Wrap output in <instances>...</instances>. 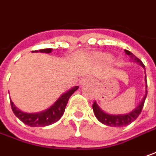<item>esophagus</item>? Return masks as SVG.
Listing matches in <instances>:
<instances>
[{"instance_id":"esophagus-1","label":"esophagus","mask_w":156,"mask_h":156,"mask_svg":"<svg viewBox=\"0 0 156 156\" xmlns=\"http://www.w3.org/2000/svg\"><path fill=\"white\" fill-rule=\"evenodd\" d=\"M90 82H91V79L90 77H85V78H82L80 81V85H86V84H89Z\"/></svg>"}]
</instances>
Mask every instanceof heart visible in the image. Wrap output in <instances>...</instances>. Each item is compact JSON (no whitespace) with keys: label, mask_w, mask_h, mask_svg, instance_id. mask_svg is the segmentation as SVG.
<instances>
[{"label":"heart","mask_w":156,"mask_h":156,"mask_svg":"<svg viewBox=\"0 0 156 156\" xmlns=\"http://www.w3.org/2000/svg\"><path fill=\"white\" fill-rule=\"evenodd\" d=\"M100 58H101V60H103L104 62H106V63H110V62L113 61V57L112 56H111V55H109V54L103 55Z\"/></svg>","instance_id":"heart-1"}]
</instances>
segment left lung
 I'll list each match as a JSON object with an SVG mask.
<instances>
[{
  "label": "left lung",
  "mask_w": 156,
  "mask_h": 156,
  "mask_svg": "<svg viewBox=\"0 0 156 156\" xmlns=\"http://www.w3.org/2000/svg\"><path fill=\"white\" fill-rule=\"evenodd\" d=\"M125 52L130 57L132 62H135V63L140 64L145 69V66L140 58H137L134 54H133L131 51H127V50H125ZM145 83H146V93H145L144 97L142 98V100L140 101V103L138 105V106L135 107L132 112L126 113V114H110V113H106L98 106L97 102H94V104L92 105V108H93V112H94L96 118L102 124H104L105 126H113V127H118L119 126V127H121V126H126L130 125L132 122H133L137 118L139 117V115L141 112V110H142L143 105H144L145 99H146L147 95V76L146 75H145Z\"/></svg>",
  "instance_id": "8db88e82"
}]
</instances>
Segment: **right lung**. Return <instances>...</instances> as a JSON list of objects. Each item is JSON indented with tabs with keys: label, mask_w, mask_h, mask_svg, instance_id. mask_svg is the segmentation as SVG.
<instances>
[{
	"label": "right lung",
	"mask_w": 156,
	"mask_h": 156,
	"mask_svg": "<svg viewBox=\"0 0 156 156\" xmlns=\"http://www.w3.org/2000/svg\"><path fill=\"white\" fill-rule=\"evenodd\" d=\"M51 51H52V49L47 48V49H42L39 51H35L34 52L40 51L43 53H50V52H51ZM78 88H79L78 86H74L73 88H71L66 92L63 93L51 106H50L49 108H47L44 111L40 112L28 113L22 112L21 110H19L16 105H14V103L10 100L12 111L20 120L29 126L37 127V126H50L51 124L57 122L62 117L69 98L76 90H78Z\"/></svg>",
	"instance_id": "obj_1"
}]
</instances>
